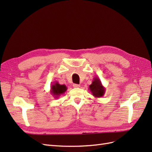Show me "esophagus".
<instances>
[{
  "instance_id": "obj_1",
  "label": "esophagus",
  "mask_w": 152,
  "mask_h": 152,
  "mask_svg": "<svg viewBox=\"0 0 152 152\" xmlns=\"http://www.w3.org/2000/svg\"><path fill=\"white\" fill-rule=\"evenodd\" d=\"M73 87H75V88H79V87H80V85L79 84H74L73 85Z\"/></svg>"
}]
</instances>
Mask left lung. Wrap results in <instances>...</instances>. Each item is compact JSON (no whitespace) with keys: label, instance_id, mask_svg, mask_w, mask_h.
I'll list each match as a JSON object with an SVG mask.
<instances>
[{"label":"left lung","instance_id":"1","mask_svg":"<svg viewBox=\"0 0 152 152\" xmlns=\"http://www.w3.org/2000/svg\"><path fill=\"white\" fill-rule=\"evenodd\" d=\"M89 89L95 98H102L105 93V87L102 85L98 77L94 78L92 84L89 87Z\"/></svg>","mask_w":152,"mask_h":152}]
</instances>
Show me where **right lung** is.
Wrapping results in <instances>:
<instances>
[{"label":"right lung","instance_id":"add662e5","mask_svg":"<svg viewBox=\"0 0 152 152\" xmlns=\"http://www.w3.org/2000/svg\"><path fill=\"white\" fill-rule=\"evenodd\" d=\"M67 90V87L65 85L59 84L58 82H53L50 87V93L55 98H58L59 96L64 94Z\"/></svg>","mask_w":152,"mask_h":152}]
</instances>
